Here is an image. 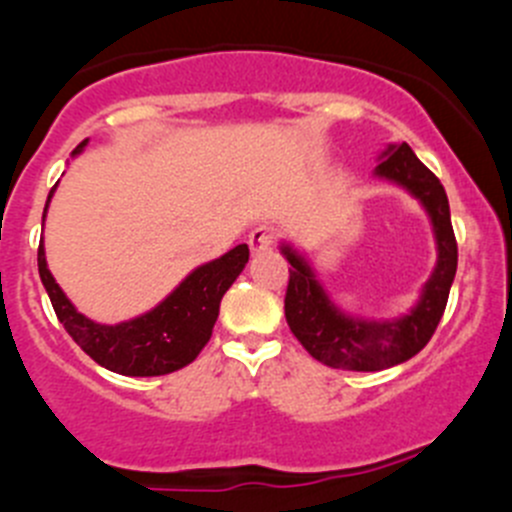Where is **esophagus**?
I'll list each match as a JSON object with an SVG mask.
<instances>
[{
	"instance_id": "34e87169",
	"label": "esophagus",
	"mask_w": 512,
	"mask_h": 512,
	"mask_svg": "<svg viewBox=\"0 0 512 512\" xmlns=\"http://www.w3.org/2000/svg\"><path fill=\"white\" fill-rule=\"evenodd\" d=\"M247 245H250L252 255H262V252H267L272 245H275V235H272L270 227L260 225L250 232V237H247Z\"/></svg>"
}]
</instances>
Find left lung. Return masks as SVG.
<instances>
[{
  "label": "left lung",
  "mask_w": 512,
  "mask_h": 512,
  "mask_svg": "<svg viewBox=\"0 0 512 512\" xmlns=\"http://www.w3.org/2000/svg\"><path fill=\"white\" fill-rule=\"evenodd\" d=\"M374 175L404 188L426 210L436 237V267L409 314L394 319H364L339 309L317 280L307 255H302L292 242H282L280 252L292 265L285 294L287 324L302 347L332 369L379 371L416 356L436 332L456 277L458 245L441 180L416 158L409 143L386 146Z\"/></svg>",
  "instance_id": "obj_1"
}]
</instances>
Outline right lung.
<instances>
[{"mask_svg":"<svg viewBox=\"0 0 512 512\" xmlns=\"http://www.w3.org/2000/svg\"><path fill=\"white\" fill-rule=\"evenodd\" d=\"M86 143L89 141L76 146L74 156L84 151ZM54 190L56 185L51 188L49 200ZM49 200H46L44 220ZM36 260H39L41 285L54 304L56 317L64 324L69 337L96 364L123 376H163L188 366L208 344L218 322L220 299L245 270L250 247L237 245L218 260L195 267L151 312L118 324H98L71 304L46 265L44 240L39 242Z\"/></svg>","mask_w":512,"mask_h":512,"instance_id":"obj_1","label":"right lung"}]
</instances>
